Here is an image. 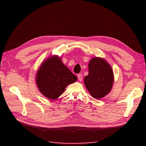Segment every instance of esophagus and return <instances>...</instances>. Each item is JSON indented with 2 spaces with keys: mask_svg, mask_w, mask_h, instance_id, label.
<instances>
[{
  "mask_svg": "<svg viewBox=\"0 0 146 146\" xmlns=\"http://www.w3.org/2000/svg\"><path fill=\"white\" fill-rule=\"evenodd\" d=\"M77 77H78V80L80 82H82V74H78L77 76Z\"/></svg>",
  "mask_w": 146,
  "mask_h": 146,
  "instance_id": "obj_1",
  "label": "esophagus"
}]
</instances>
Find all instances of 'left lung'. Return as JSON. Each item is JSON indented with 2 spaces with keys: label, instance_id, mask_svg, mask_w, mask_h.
I'll list each match as a JSON object with an SVG mask.
<instances>
[{
  "label": "left lung",
  "instance_id": "left-lung-1",
  "mask_svg": "<svg viewBox=\"0 0 146 146\" xmlns=\"http://www.w3.org/2000/svg\"><path fill=\"white\" fill-rule=\"evenodd\" d=\"M89 74L84 78V84L91 96L96 99L104 98L111 91L114 74L111 66L105 59L94 57L88 63Z\"/></svg>",
  "mask_w": 146,
  "mask_h": 146
}]
</instances>
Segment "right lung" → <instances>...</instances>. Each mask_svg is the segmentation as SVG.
<instances>
[{
  "instance_id": "right-lung-1",
  "label": "right lung",
  "mask_w": 146,
  "mask_h": 146,
  "mask_svg": "<svg viewBox=\"0 0 146 146\" xmlns=\"http://www.w3.org/2000/svg\"><path fill=\"white\" fill-rule=\"evenodd\" d=\"M35 80L44 96L55 100L63 93L66 86L77 80V77L64 64L60 56L54 55L42 61Z\"/></svg>"
}]
</instances>
